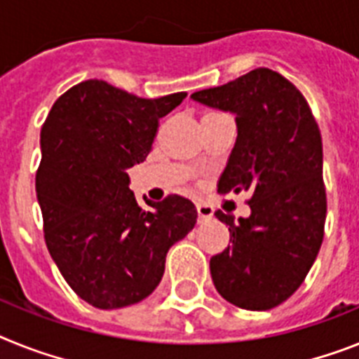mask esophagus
<instances>
[{
  "label": "esophagus",
  "instance_id": "34e87169",
  "mask_svg": "<svg viewBox=\"0 0 359 359\" xmlns=\"http://www.w3.org/2000/svg\"><path fill=\"white\" fill-rule=\"evenodd\" d=\"M198 221H208L213 217V206L208 203H197Z\"/></svg>",
  "mask_w": 359,
  "mask_h": 359
}]
</instances>
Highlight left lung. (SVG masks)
<instances>
[{"instance_id": "left-lung-1", "label": "left lung", "mask_w": 359, "mask_h": 359, "mask_svg": "<svg viewBox=\"0 0 359 359\" xmlns=\"http://www.w3.org/2000/svg\"><path fill=\"white\" fill-rule=\"evenodd\" d=\"M191 98L236 114L237 140L219 191H248L250 217L228 226L230 243L210 259L217 292L231 305L270 310L301 287L325 236L327 194L318 122L299 89L259 67Z\"/></svg>"}]
</instances>
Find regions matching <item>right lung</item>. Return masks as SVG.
Masks as SVG:
<instances>
[{"label": "right lung", "instance_id": "right-lung-1", "mask_svg": "<svg viewBox=\"0 0 359 359\" xmlns=\"http://www.w3.org/2000/svg\"><path fill=\"white\" fill-rule=\"evenodd\" d=\"M184 98L151 100L86 80L54 102L41 126L36 195L45 245L69 287L96 309L146 299L168 250L197 222L194 203L180 195L142 210L126 173L146 161L161 118Z\"/></svg>", "mask_w": 359, "mask_h": 359}]
</instances>
